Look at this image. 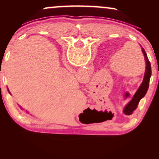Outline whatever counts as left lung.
<instances>
[{
  "mask_svg": "<svg viewBox=\"0 0 159 159\" xmlns=\"http://www.w3.org/2000/svg\"><path fill=\"white\" fill-rule=\"evenodd\" d=\"M142 52L143 55H144L145 64H146L144 78H143L142 84H140V88H138V90H137L135 94L134 95V96L131 100V101L128 103L127 106H126L125 108L124 113H125L126 115L132 114V112H133V111L136 109L137 106L138 105L139 101H140V100L145 96V95L146 94L148 91V89L149 88L150 78L151 77V63H150L148 60V58L147 56V54L145 53V50L143 48H142Z\"/></svg>",
  "mask_w": 159,
  "mask_h": 159,
  "instance_id": "1",
  "label": "left lung"
}]
</instances>
